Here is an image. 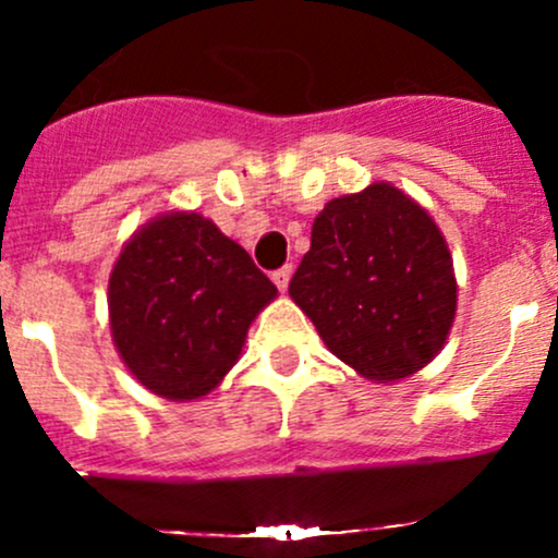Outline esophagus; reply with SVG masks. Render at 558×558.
<instances>
[{
	"instance_id": "1",
	"label": "esophagus",
	"mask_w": 558,
	"mask_h": 558,
	"mask_svg": "<svg viewBox=\"0 0 558 558\" xmlns=\"http://www.w3.org/2000/svg\"><path fill=\"white\" fill-rule=\"evenodd\" d=\"M272 280H275V286H278V289L286 294V289H289V280H291V267H280L278 272H272Z\"/></svg>"
}]
</instances>
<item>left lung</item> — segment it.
Wrapping results in <instances>:
<instances>
[{
    "mask_svg": "<svg viewBox=\"0 0 558 558\" xmlns=\"http://www.w3.org/2000/svg\"><path fill=\"white\" fill-rule=\"evenodd\" d=\"M456 291L435 218L386 180L326 202L289 286L324 345L375 384L408 378L442 351Z\"/></svg>",
    "mask_w": 558,
    "mask_h": 558,
    "instance_id": "left-lung-1",
    "label": "left lung"
}]
</instances>
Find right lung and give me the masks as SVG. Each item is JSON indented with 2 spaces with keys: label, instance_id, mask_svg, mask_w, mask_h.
Masks as SVG:
<instances>
[{
  "label": "right lung",
  "instance_id": "right-lung-1",
  "mask_svg": "<svg viewBox=\"0 0 558 558\" xmlns=\"http://www.w3.org/2000/svg\"><path fill=\"white\" fill-rule=\"evenodd\" d=\"M275 296L272 280L210 218L167 210L143 223L112 264L110 335L140 386L191 402L227 378Z\"/></svg>",
  "mask_w": 558,
  "mask_h": 558
}]
</instances>
